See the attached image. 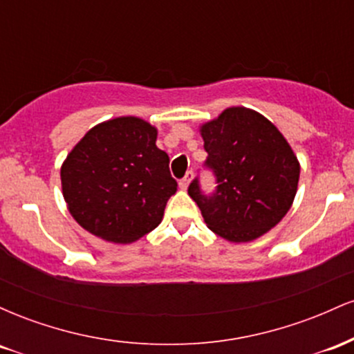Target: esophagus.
Segmentation results:
<instances>
[{
    "mask_svg": "<svg viewBox=\"0 0 354 354\" xmlns=\"http://www.w3.org/2000/svg\"><path fill=\"white\" fill-rule=\"evenodd\" d=\"M191 176H193V173L189 171L188 174H186L185 178H183V180H180V188H181V189L188 188V185H189V181H191Z\"/></svg>",
    "mask_w": 354,
    "mask_h": 354,
    "instance_id": "obj_1",
    "label": "esophagus"
}]
</instances>
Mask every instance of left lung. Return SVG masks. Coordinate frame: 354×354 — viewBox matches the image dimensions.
<instances>
[{"mask_svg":"<svg viewBox=\"0 0 354 354\" xmlns=\"http://www.w3.org/2000/svg\"><path fill=\"white\" fill-rule=\"evenodd\" d=\"M203 168L216 188L206 193L200 174L188 194L211 231L234 243L259 238L281 221L295 200L299 163L276 126L259 113L230 108L201 128Z\"/></svg>","mask_w":354,"mask_h":354,"instance_id":"obj_1","label":"left lung"}]
</instances>
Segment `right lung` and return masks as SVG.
I'll return each mask as SVG.
<instances>
[{
  "label": "right lung",
  "mask_w": 354,
  "mask_h": 354,
  "mask_svg": "<svg viewBox=\"0 0 354 354\" xmlns=\"http://www.w3.org/2000/svg\"><path fill=\"white\" fill-rule=\"evenodd\" d=\"M64 201L89 233L131 243L161 223L176 193L169 158L156 146V129L124 116L95 126L61 168Z\"/></svg>",
  "instance_id": "right-lung-1"
}]
</instances>
